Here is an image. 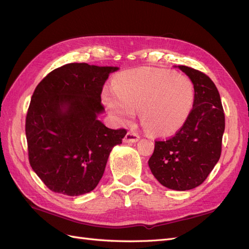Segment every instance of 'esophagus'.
Listing matches in <instances>:
<instances>
[{
  "label": "esophagus",
  "instance_id": "esophagus-1",
  "mask_svg": "<svg viewBox=\"0 0 249 249\" xmlns=\"http://www.w3.org/2000/svg\"><path fill=\"white\" fill-rule=\"evenodd\" d=\"M139 136L134 132H127L124 138V143H136L139 140Z\"/></svg>",
  "mask_w": 249,
  "mask_h": 249
}]
</instances>
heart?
Listing matches in <instances>:
<instances>
[{
    "mask_svg": "<svg viewBox=\"0 0 249 249\" xmlns=\"http://www.w3.org/2000/svg\"><path fill=\"white\" fill-rule=\"evenodd\" d=\"M113 87L115 94H104V103L112 114L127 122L140 109L142 124L162 136L175 134L184 125L194 103L189 79L153 67L122 72Z\"/></svg>",
    "mask_w": 249,
    "mask_h": 249,
    "instance_id": "obj_1",
    "label": "heart"
}]
</instances>
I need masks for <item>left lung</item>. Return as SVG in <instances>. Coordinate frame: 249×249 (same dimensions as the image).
I'll return each mask as SVG.
<instances>
[{
  "instance_id": "8db88e82",
  "label": "left lung",
  "mask_w": 249,
  "mask_h": 249,
  "mask_svg": "<svg viewBox=\"0 0 249 249\" xmlns=\"http://www.w3.org/2000/svg\"><path fill=\"white\" fill-rule=\"evenodd\" d=\"M175 67L192 82L193 108L175 136L155 142L148 166L164 187L186 191L202 184L219 160L225 123L220 95L213 81L191 67Z\"/></svg>"
}]
</instances>
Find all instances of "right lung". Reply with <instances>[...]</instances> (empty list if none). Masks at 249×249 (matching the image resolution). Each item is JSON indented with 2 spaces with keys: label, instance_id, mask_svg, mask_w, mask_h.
I'll use <instances>...</instances> for the list:
<instances>
[{
  "label": "right lung",
  "instance_id": "add662e5",
  "mask_svg": "<svg viewBox=\"0 0 249 249\" xmlns=\"http://www.w3.org/2000/svg\"><path fill=\"white\" fill-rule=\"evenodd\" d=\"M114 66L70 63L51 71L32 95L26 118L29 161L50 190L69 196L92 191L124 129L112 130L99 115L101 93Z\"/></svg>",
  "mask_w": 249,
  "mask_h": 249
}]
</instances>
